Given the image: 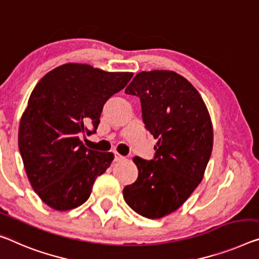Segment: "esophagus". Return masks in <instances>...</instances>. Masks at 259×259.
I'll return each instance as SVG.
<instances>
[{"instance_id": "34e87169", "label": "esophagus", "mask_w": 259, "mask_h": 259, "mask_svg": "<svg viewBox=\"0 0 259 259\" xmlns=\"http://www.w3.org/2000/svg\"><path fill=\"white\" fill-rule=\"evenodd\" d=\"M122 160H125V157L124 156H121L120 154H118V153H114V161H122Z\"/></svg>"}]
</instances>
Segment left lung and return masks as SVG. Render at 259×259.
I'll list each match as a JSON object with an SVG mask.
<instances>
[{
	"instance_id": "left-lung-1",
	"label": "left lung",
	"mask_w": 259,
	"mask_h": 259,
	"mask_svg": "<svg viewBox=\"0 0 259 259\" xmlns=\"http://www.w3.org/2000/svg\"><path fill=\"white\" fill-rule=\"evenodd\" d=\"M125 93L140 98L143 122L157 143L154 160L133 158L138 180L122 194L134 212L161 219L202 181L213 149L212 120L197 89L172 70L141 71Z\"/></svg>"
}]
</instances>
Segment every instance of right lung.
<instances>
[{"label":"right lung","instance_id":"add662e5","mask_svg":"<svg viewBox=\"0 0 259 259\" xmlns=\"http://www.w3.org/2000/svg\"><path fill=\"white\" fill-rule=\"evenodd\" d=\"M132 76L66 63L34 87L19 122L18 147L30 184L47 206L68 210L88 200L114 155L88 149L79 135L96 132L105 102Z\"/></svg>","mask_w":259,"mask_h":259}]
</instances>
